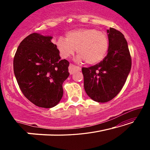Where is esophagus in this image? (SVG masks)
<instances>
[{
  "instance_id": "1",
  "label": "esophagus",
  "mask_w": 150,
  "mask_h": 150,
  "mask_svg": "<svg viewBox=\"0 0 150 150\" xmlns=\"http://www.w3.org/2000/svg\"><path fill=\"white\" fill-rule=\"evenodd\" d=\"M81 69L80 67H78V66H75L73 64H70L69 67V71L71 75H72L76 71H81Z\"/></svg>"
}]
</instances>
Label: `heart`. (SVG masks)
I'll use <instances>...</instances> for the list:
<instances>
[{
	"instance_id": "heart-1",
	"label": "heart",
	"mask_w": 150,
	"mask_h": 150,
	"mask_svg": "<svg viewBox=\"0 0 150 150\" xmlns=\"http://www.w3.org/2000/svg\"><path fill=\"white\" fill-rule=\"evenodd\" d=\"M55 44L62 57H71L77 50L78 61L85 60L87 64L94 65L103 61L107 54L109 40L104 32L80 28L67 32L65 40L59 37Z\"/></svg>"
}]
</instances>
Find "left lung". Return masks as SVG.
<instances>
[{
  "label": "left lung",
  "mask_w": 150,
  "mask_h": 150,
  "mask_svg": "<svg viewBox=\"0 0 150 150\" xmlns=\"http://www.w3.org/2000/svg\"><path fill=\"white\" fill-rule=\"evenodd\" d=\"M108 54L103 61L89 67H83L86 93L98 103L110 101L120 93L132 66L128 43L122 33L112 28L107 30Z\"/></svg>",
  "instance_id": "8db88e82"
}]
</instances>
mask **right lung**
Listing matches in <instances>:
<instances>
[{
    "mask_svg": "<svg viewBox=\"0 0 150 150\" xmlns=\"http://www.w3.org/2000/svg\"><path fill=\"white\" fill-rule=\"evenodd\" d=\"M52 36L28 35L18 47L13 66L23 95L35 106L50 108L62 99V85L69 77L67 60L62 59Z\"/></svg>",
    "mask_w": 150,
    "mask_h": 150,
    "instance_id": "add662e5",
    "label": "right lung"
}]
</instances>
